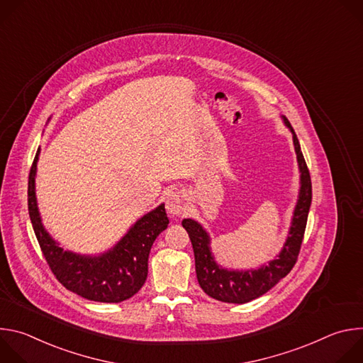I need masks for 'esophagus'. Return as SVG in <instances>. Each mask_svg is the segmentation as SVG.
<instances>
[{
  "label": "esophagus",
  "instance_id": "obj_1",
  "mask_svg": "<svg viewBox=\"0 0 363 363\" xmlns=\"http://www.w3.org/2000/svg\"><path fill=\"white\" fill-rule=\"evenodd\" d=\"M185 199H184V195L181 192H171L168 196H167V201H165V208L169 214V217L172 218H177V217H181L182 213L185 211Z\"/></svg>",
  "mask_w": 363,
  "mask_h": 363
}]
</instances>
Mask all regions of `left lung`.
<instances>
[{
	"mask_svg": "<svg viewBox=\"0 0 363 363\" xmlns=\"http://www.w3.org/2000/svg\"><path fill=\"white\" fill-rule=\"evenodd\" d=\"M283 122L293 133V143L300 171V189L287 240L274 260H272L267 266H262L255 270L224 269L214 260L210 245V234L195 220H182V227L186 230L194 248L198 283L206 294L216 300L237 304L248 303L274 287L291 272L297 262L307 224L310 203H312V181H310V174L303 158L298 139L286 116H283Z\"/></svg>",
	"mask_w": 363,
	"mask_h": 363,
	"instance_id": "8db88e82",
	"label": "left lung"
}]
</instances>
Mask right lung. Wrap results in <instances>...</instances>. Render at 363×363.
Segmentation results:
<instances>
[{
	"label": "right lung",
	"mask_w": 363,
	"mask_h": 363,
	"mask_svg": "<svg viewBox=\"0 0 363 363\" xmlns=\"http://www.w3.org/2000/svg\"><path fill=\"white\" fill-rule=\"evenodd\" d=\"M40 149L28 175V214L45 262L70 291L101 303H121L135 296L147 277V258L153 241L167 230L165 203L139 218L118 244L99 255L63 250L45 231L37 206L35 172Z\"/></svg>",
	"instance_id": "obj_1"
}]
</instances>
